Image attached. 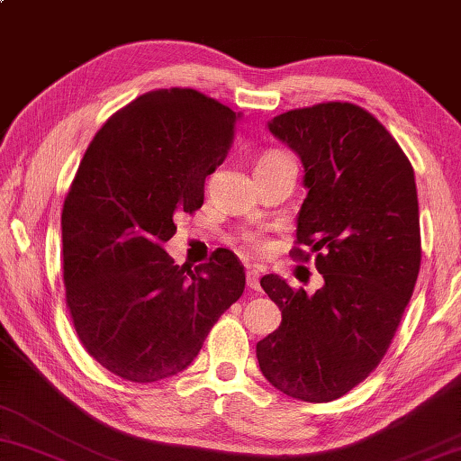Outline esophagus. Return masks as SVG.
I'll return each mask as SVG.
<instances>
[{
    "instance_id": "1",
    "label": "esophagus",
    "mask_w": 461,
    "mask_h": 461,
    "mask_svg": "<svg viewBox=\"0 0 461 461\" xmlns=\"http://www.w3.org/2000/svg\"><path fill=\"white\" fill-rule=\"evenodd\" d=\"M246 280H248V286L252 290H259V270L256 267H249L246 272Z\"/></svg>"
}]
</instances>
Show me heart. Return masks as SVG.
<instances>
[{
  "mask_svg": "<svg viewBox=\"0 0 461 461\" xmlns=\"http://www.w3.org/2000/svg\"><path fill=\"white\" fill-rule=\"evenodd\" d=\"M274 158H288V155L286 153H280V150H272V153H267L262 161H274ZM259 161V163H262ZM252 241H256V238H249Z\"/></svg>",
  "mask_w": 461,
  "mask_h": 461,
  "instance_id": "1",
  "label": "heart"
}]
</instances>
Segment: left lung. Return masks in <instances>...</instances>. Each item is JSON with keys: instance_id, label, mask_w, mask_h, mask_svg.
Returning <instances> with one entry per match:
<instances>
[{"instance_id": "8db88e82", "label": "left lung", "mask_w": 461, "mask_h": 461, "mask_svg": "<svg viewBox=\"0 0 461 461\" xmlns=\"http://www.w3.org/2000/svg\"><path fill=\"white\" fill-rule=\"evenodd\" d=\"M304 167L294 256L316 254L322 286L294 290L276 274L259 284L282 311L258 342L259 371L284 395L326 403L381 363L421 264L415 173L389 131L348 103L288 111L267 122Z\"/></svg>"}]
</instances>
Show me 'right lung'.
<instances>
[{
    "label": "right lung",
    "mask_w": 461,
    "mask_h": 461,
    "mask_svg": "<svg viewBox=\"0 0 461 461\" xmlns=\"http://www.w3.org/2000/svg\"><path fill=\"white\" fill-rule=\"evenodd\" d=\"M241 114L191 88L132 100L96 132L62 209L66 304L90 357L132 383L194 363L246 286L230 249L181 267L165 252L175 217L203 205Z\"/></svg>",
    "instance_id": "right-lung-1"
}]
</instances>
